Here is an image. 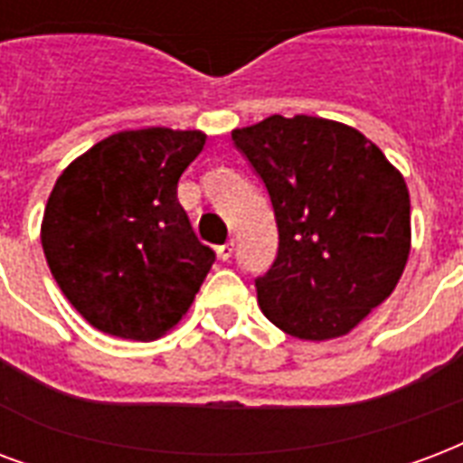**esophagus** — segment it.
Segmentation results:
<instances>
[{
  "mask_svg": "<svg viewBox=\"0 0 463 463\" xmlns=\"http://www.w3.org/2000/svg\"><path fill=\"white\" fill-rule=\"evenodd\" d=\"M232 250H235V242H232V240H228V242H223V245H218L216 247V252H218V257H221V260H231L232 257Z\"/></svg>",
  "mask_w": 463,
  "mask_h": 463,
  "instance_id": "obj_1",
  "label": "esophagus"
}]
</instances>
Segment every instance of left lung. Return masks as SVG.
Segmentation results:
<instances>
[{
  "label": "left lung",
  "instance_id": "left-lung-1",
  "mask_svg": "<svg viewBox=\"0 0 463 463\" xmlns=\"http://www.w3.org/2000/svg\"><path fill=\"white\" fill-rule=\"evenodd\" d=\"M269 192L279 255L255 281L260 308L291 337L352 333L393 294L411 255V194L379 146L347 123L269 116L232 130Z\"/></svg>",
  "mask_w": 463,
  "mask_h": 463
}]
</instances>
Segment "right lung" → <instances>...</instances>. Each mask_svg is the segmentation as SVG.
I'll list each match as a JSON object with an SVG mask.
<instances>
[{
	"instance_id": "add662e5",
	"label": "right lung",
	"mask_w": 463,
	"mask_h": 463,
	"mask_svg": "<svg viewBox=\"0 0 463 463\" xmlns=\"http://www.w3.org/2000/svg\"><path fill=\"white\" fill-rule=\"evenodd\" d=\"M203 146L201 130H121L58 176L41 223L45 260L101 333L157 340L199 294L216 255L194 235L176 182Z\"/></svg>"
}]
</instances>
